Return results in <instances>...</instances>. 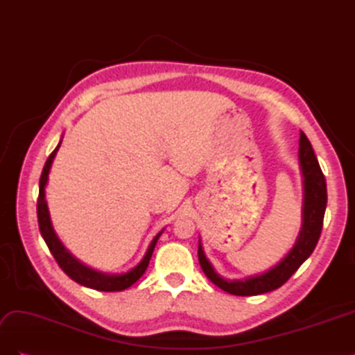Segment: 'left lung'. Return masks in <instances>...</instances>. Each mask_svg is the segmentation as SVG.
<instances>
[{
	"instance_id": "1",
	"label": "left lung",
	"mask_w": 355,
	"mask_h": 355,
	"mask_svg": "<svg viewBox=\"0 0 355 355\" xmlns=\"http://www.w3.org/2000/svg\"><path fill=\"white\" fill-rule=\"evenodd\" d=\"M299 167L300 175H302L304 191L302 223H300V230L292 249L270 270L245 278H235V280L223 278L207 259L202 249L201 239H198V261L202 271L211 283L225 290V292L235 296H254L272 292V290L282 287L314 252L321 228H323L324 211L327 206V187L314 149L304 133L300 135L299 141Z\"/></svg>"
}]
</instances>
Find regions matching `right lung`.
Listing matches in <instances>:
<instances>
[{
	"mask_svg": "<svg viewBox=\"0 0 355 355\" xmlns=\"http://www.w3.org/2000/svg\"><path fill=\"white\" fill-rule=\"evenodd\" d=\"M62 139H63V136L60 137V141H59L58 146L55 148V151H53L50 154V157L47 158L46 166H44V168H42V173L40 178V194H38V201H37L40 232L42 235V239H44L47 247L50 249L53 257H55L56 262L63 270V272H65L68 277H71L75 283L94 288V290H99V292H121V290H125L132 284H135L139 278L144 275V272L146 271V268L149 265V261H151L155 244L159 239V235L163 234L164 228L161 230L158 234H155V237L151 240V243H149L141 262H139L136 266H133L132 270H128L125 272H121V274L103 272V271L94 270V268L87 266L81 261H78L77 257H75L67 249V247L63 245V243L58 237L55 228H53L47 200H46V187L49 184L50 168L53 164V159H55L59 148H60Z\"/></svg>",
	"mask_w": 355,
	"mask_h": 355,
	"instance_id": "add662e5",
	"label": "right lung"
}]
</instances>
